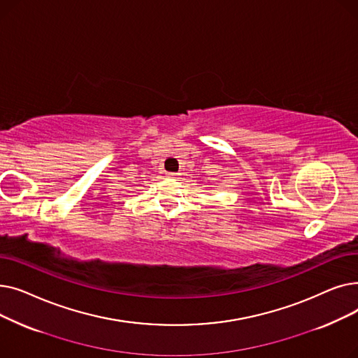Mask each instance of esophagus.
<instances>
[{"label": "esophagus", "instance_id": "obj_1", "mask_svg": "<svg viewBox=\"0 0 358 358\" xmlns=\"http://www.w3.org/2000/svg\"><path fill=\"white\" fill-rule=\"evenodd\" d=\"M166 176H168L169 178H176V177H177V173H166Z\"/></svg>", "mask_w": 358, "mask_h": 358}]
</instances>
